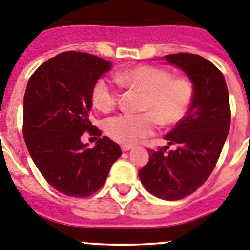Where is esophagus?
<instances>
[{
  "label": "esophagus",
  "instance_id": "obj_1",
  "mask_svg": "<svg viewBox=\"0 0 250 250\" xmlns=\"http://www.w3.org/2000/svg\"><path fill=\"white\" fill-rule=\"evenodd\" d=\"M122 151H129L130 149H133V146L132 145H127V144H125V145H122Z\"/></svg>",
  "mask_w": 250,
  "mask_h": 250
}]
</instances>
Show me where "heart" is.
I'll list each match as a JSON object with an SVG mask.
<instances>
[{
	"instance_id": "b5f03b06",
	"label": "heart",
	"mask_w": 250,
	"mask_h": 250,
	"mask_svg": "<svg viewBox=\"0 0 250 250\" xmlns=\"http://www.w3.org/2000/svg\"><path fill=\"white\" fill-rule=\"evenodd\" d=\"M122 88L143 91L140 113H122L105 122V132L111 139L132 145L155 133L157 123L174 125L187 116L195 98V84L188 77H173L161 67L142 64L113 76ZM94 106L104 113L117 106L120 91L112 81L100 78L91 90Z\"/></svg>"
}]
</instances>
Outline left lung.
Listing matches in <instances>:
<instances>
[{"instance_id":"8db88e82","label":"left lung","mask_w":250,"mask_h":250,"mask_svg":"<svg viewBox=\"0 0 250 250\" xmlns=\"http://www.w3.org/2000/svg\"><path fill=\"white\" fill-rule=\"evenodd\" d=\"M165 60L194 82L195 98L186 117L165 137L177 149L150 150L139 178L155 197L178 200L194 193L214 171L229 134L231 108L224 74L212 62L187 52Z\"/></svg>"}]
</instances>
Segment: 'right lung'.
I'll list each match as a JSON object with an SVG mask.
<instances>
[{
    "mask_svg": "<svg viewBox=\"0 0 250 250\" xmlns=\"http://www.w3.org/2000/svg\"><path fill=\"white\" fill-rule=\"evenodd\" d=\"M108 61L67 51L43 62L29 78L23 104V135L31 159L52 188L85 198L105 183L120 145L91 125V90L110 71ZM99 137L94 148L80 138Z\"/></svg>",
    "mask_w": 250,
    "mask_h": 250,
    "instance_id": "obj_1",
    "label": "right lung"
}]
</instances>
